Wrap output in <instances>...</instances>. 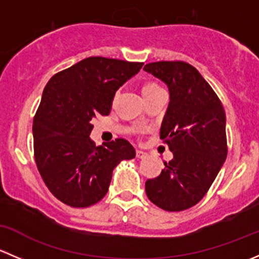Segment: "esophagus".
Masks as SVG:
<instances>
[{
  "label": "esophagus",
  "mask_w": 259,
  "mask_h": 259,
  "mask_svg": "<svg viewBox=\"0 0 259 259\" xmlns=\"http://www.w3.org/2000/svg\"><path fill=\"white\" fill-rule=\"evenodd\" d=\"M146 156H148V154L144 153V151L137 150V158L138 159H144V158H146Z\"/></svg>",
  "instance_id": "1"
}]
</instances>
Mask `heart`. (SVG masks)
Here are the masks:
<instances>
[{
	"instance_id": "heart-1",
	"label": "heart",
	"mask_w": 259,
	"mask_h": 259,
	"mask_svg": "<svg viewBox=\"0 0 259 259\" xmlns=\"http://www.w3.org/2000/svg\"><path fill=\"white\" fill-rule=\"evenodd\" d=\"M159 86L156 85V83H153V82H149V83H145L144 86H143L142 91H143V95H146V94H150L153 93V91L155 90H159Z\"/></svg>"
}]
</instances>
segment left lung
Instances as JSON below:
<instances>
[{
	"mask_svg": "<svg viewBox=\"0 0 259 259\" xmlns=\"http://www.w3.org/2000/svg\"><path fill=\"white\" fill-rule=\"evenodd\" d=\"M144 70L169 89L160 139L174 155L164 163L160 176L146 180V195L164 210H185L202 200L226 161V113L209 83L192 65L158 61L146 64Z\"/></svg>",
	"mask_w": 259,
	"mask_h": 259,
	"instance_id": "1",
	"label": "left lung"
}]
</instances>
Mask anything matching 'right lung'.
<instances>
[{"instance_id":"obj_1","label":"right lung","mask_w":259,"mask_h":259,"mask_svg":"<svg viewBox=\"0 0 259 259\" xmlns=\"http://www.w3.org/2000/svg\"><path fill=\"white\" fill-rule=\"evenodd\" d=\"M143 62L88 57L57 72L45 86L33 117V153L41 178L65 204L85 208L108 193L115 166L135 158L125 139L96 146L90 139L96 115H109L117 89Z\"/></svg>"}]
</instances>
